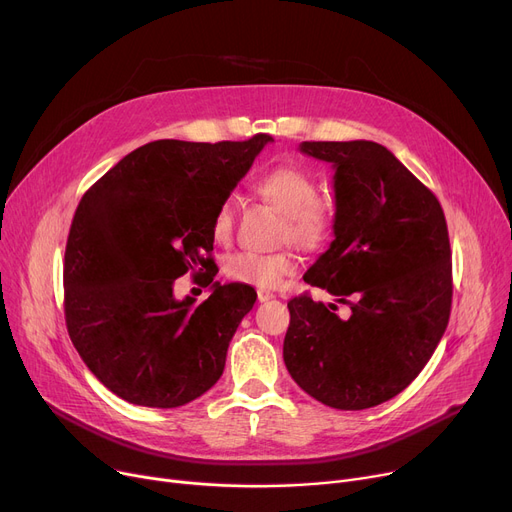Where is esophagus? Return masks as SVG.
<instances>
[{"instance_id": "1", "label": "esophagus", "mask_w": 512, "mask_h": 512, "mask_svg": "<svg viewBox=\"0 0 512 512\" xmlns=\"http://www.w3.org/2000/svg\"><path fill=\"white\" fill-rule=\"evenodd\" d=\"M257 299H259V303H267V301H272V299H274V292L259 288V290H257Z\"/></svg>"}]
</instances>
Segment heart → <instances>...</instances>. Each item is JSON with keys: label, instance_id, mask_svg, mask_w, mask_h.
<instances>
[{"label": "heart", "instance_id": "b5f03b06", "mask_svg": "<svg viewBox=\"0 0 512 512\" xmlns=\"http://www.w3.org/2000/svg\"><path fill=\"white\" fill-rule=\"evenodd\" d=\"M255 193L284 215V240L290 238L303 249H317L332 236L334 205L319 197V184L309 172L297 166L272 168L255 182ZM232 228L234 201L224 199L211 224L215 240L226 242L232 236ZM294 270H297L294 257L284 251L270 255L240 251L224 261V274L232 282L259 288L278 286Z\"/></svg>", "mask_w": 512, "mask_h": 512}]
</instances>
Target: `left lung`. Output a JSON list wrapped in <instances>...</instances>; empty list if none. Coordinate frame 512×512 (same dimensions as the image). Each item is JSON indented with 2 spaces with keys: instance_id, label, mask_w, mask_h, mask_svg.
Returning a JSON list of instances; mask_svg holds the SVG:
<instances>
[{
  "instance_id": "obj_1",
  "label": "left lung",
  "mask_w": 512,
  "mask_h": 512,
  "mask_svg": "<svg viewBox=\"0 0 512 512\" xmlns=\"http://www.w3.org/2000/svg\"><path fill=\"white\" fill-rule=\"evenodd\" d=\"M301 153L334 168V240L303 280L351 307L309 294L288 303L284 363L309 396L361 411L405 390L432 359L452 303L444 211L384 145L305 141Z\"/></svg>"
}]
</instances>
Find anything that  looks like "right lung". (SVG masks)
<instances>
[{"instance_id":"right-lung-1","label":"right lung","mask_w":512,"mask_h":512,"mask_svg":"<svg viewBox=\"0 0 512 512\" xmlns=\"http://www.w3.org/2000/svg\"><path fill=\"white\" fill-rule=\"evenodd\" d=\"M272 141L270 134L215 145L153 141L122 157L80 199L64 257L66 326L80 359L116 396L174 409L220 380L257 292L210 283L218 274L205 257L213 251L211 224ZM186 271H205L212 285L197 308L192 298L173 297Z\"/></svg>"}]
</instances>
